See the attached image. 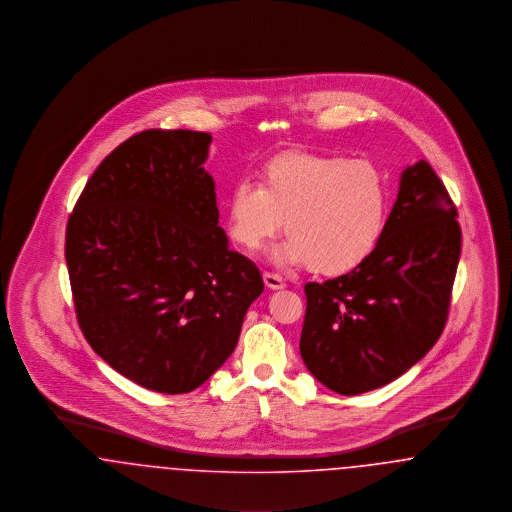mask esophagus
<instances>
[{"mask_svg": "<svg viewBox=\"0 0 512 512\" xmlns=\"http://www.w3.org/2000/svg\"><path fill=\"white\" fill-rule=\"evenodd\" d=\"M263 280H265V284H267V288H270V290H284V288H286V282H284L282 276H278V274L265 272V274H263Z\"/></svg>", "mask_w": 512, "mask_h": 512, "instance_id": "34e87169", "label": "esophagus"}]
</instances>
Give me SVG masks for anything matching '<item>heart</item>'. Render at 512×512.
I'll list each match as a JSON object with an SVG mask.
<instances>
[{
  "mask_svg": "<svg viewBox=\"0 0 512 512\" xmlns=\"http://www.w3.org/2000/svg\"><path fill=\"white\" fill-rule=\"evenodd\" d=\"M226 209L228 232L247 251L286 226L288 238L270 251L276 265L341 276L376 249L390 194L384 174L366 159L290 151L263 165L259 184L236 182Z\"/></svg>",
  "mask_w": 512,
  "mask_h": 512,
  "instance_id": "heart-1",
  "label": "heart"
}]
</instances>
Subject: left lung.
Instances as JSON below:
<instances>
[{"label":"left lung","instance_id":"8db88e82","mask_svg":"<svg viewBox=\"0 0 512 512\" xmlns=\"http://www.w3.org/2000/svg\"><path fill=\"white\" fill-rule=\"evenodd\" d=\"M461 257L457 209L438 174L405 167L384 234L359 267L305 284L301 359L341 395L378 390L438 341Z\"/></svg>","mask_w":512,"mask_h":512}]
</instances>
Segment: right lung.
<instances>
[{"instance_id":"add662e5","label":"right lung","mask_w":512,"mask_h":512,"mask_svg":"<svg viewBox=\"0 0 512 512\" xmlns=\"http://www.w3.org/2000/svg\"><path fill=\"white\" fill-rule=\"evenodd\" d=\"M213 136L146 130L113 149L67 224L65 259L84 338L146 390L188 393L236 349L259 268L230 251Z\"/></svg>"}]
</instances>
